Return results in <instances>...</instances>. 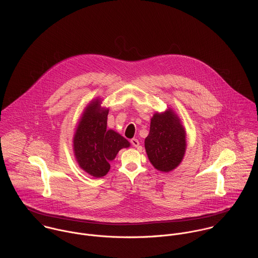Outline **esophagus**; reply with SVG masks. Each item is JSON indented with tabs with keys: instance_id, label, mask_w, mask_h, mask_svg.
<instances>
[{
	"instance_id": "obj_1",
	"label": "esophagus",
	"mask_w": 258,
	"mask_h": 258,
	"mask_svg": "<svg viewBox=\"0 0 258 258\" xmlns=\"http://www.w3.org/2000/svg\"><path fill=\"white\" fill-rule=\"evenodd\" d=\"M131 144H132L134 147H138V146H139V141H138V139H136V138L131 139Z\"/></svg>"
}]
</instances>
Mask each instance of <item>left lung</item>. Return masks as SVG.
Here are the masks:
<instances>
[{
  "instance_id": "8db88e82",
  "label": "left lung",
  "mask_w": 258,
  "mask_h": 258,
  "mask_svg": "<svg viewBox=\"0 0 258 258\" xmlns=\"http://www.w3.org/2000/svg\"><path fill=\"white\" fill-rule=\"evenodd\" d=\"M185 148V131L178 115L171 108L156 112L145 139L148 158L154 168L165 173L173 171L181 164Z\"/></svg>"
}]
</instances>
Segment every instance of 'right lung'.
<instances>
[{"instance_id": "right-lung-1", "label": "right lung", "mask_w": 258, "mask_h": 258, "mask_svg": "<svg viewBox=\"0 0 258 258\" xmlns=\"http://www.w3.org/2000/svg\"><path fill=\"white\" fill-rule=\"evenodd\" d=\"M108 109L101 107V100L94 99L83 112L74 137V156L79 167L90 176L101 178L110 170L122 148L130 143L119 133L107 129Z\"/></svg>"}]
</instances>
